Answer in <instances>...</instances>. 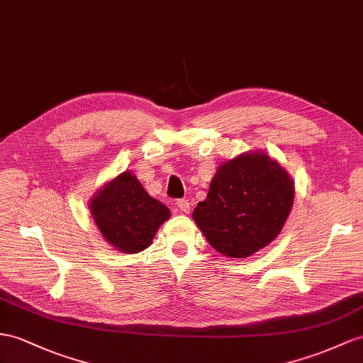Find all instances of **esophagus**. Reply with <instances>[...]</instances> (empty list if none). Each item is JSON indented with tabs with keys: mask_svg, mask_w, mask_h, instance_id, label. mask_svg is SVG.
Masks as SVG:
<instances>
[{
	"mask_svg": "<svg viewBox=\"0 0 363 363\" xmlns=\"http://www.w3.org/2000/svg\"><path fill=\"white\" fill-rule=\"evenodd\" d=\"M176 206L182 213H190V202L187 199H178L176 201Z\"/></svg>",
	"mask_w": 363,
	"mask_h": 363,
	"instance_id": "esophagus-1",
	"label": "esophagus"
}]
</instances>
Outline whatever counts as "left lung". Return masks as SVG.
Instances as JSON below:
<instances>
[{"label": "left lung", "mask_w": 363, "mask_h": 363, "mask_svg": "<svg viewBox=\"0 0 363 363\" xmlns=\"http://www.w3.org/2000/svg\"><path fill=\"white\" fill-rule=\"evenodd\" d=\"M293 199L294 182L277 161L262 152L244 153L216 170L193 219L216 252L242 259L281 233Z\"/></svg>", "instance_id": "obj_1"}]
</instances>
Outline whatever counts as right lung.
I'll list each match as a JSON object with an SVG mask.
<instances>
[{"mask_svg":"<svg viewBox=\"0 0 363 363\" xmlns=\"http://www.w3.org/2000/svg\"><path fill=\"white\" fill-rule=\"evenodd\" d=\"M90 211L107 242L127 255L145 250L170 218V210L152 198L130 172L98 190L90 201Z\"/></svg>","mask_w":363,"mask_h":363,"instance_id":"1","label":"right lung"}]
</instances>
